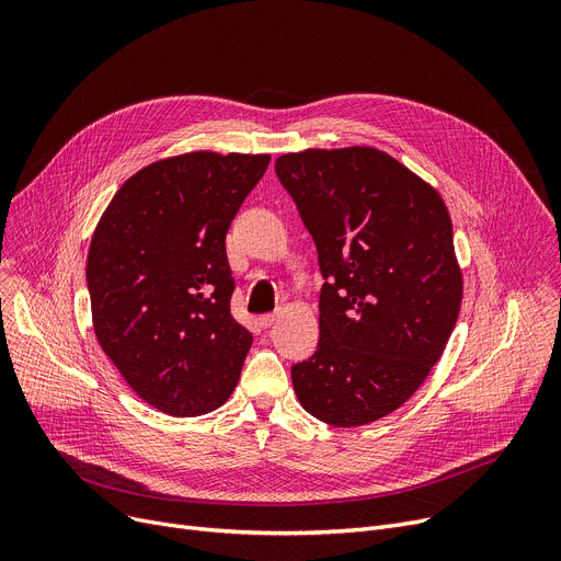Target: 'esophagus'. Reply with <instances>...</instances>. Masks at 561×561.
Listing matches in <instances>:
<instances>
[{
  "instance_id": "1",
  "label": "esophagus",
  "mask_w": 561,
  "mask_h": 561,
  "mask_svg": "<svg viewBox=\"0 0 561 561\" xmlns=\"http://www.w3.org/2000/svg\"><path fill=\"white\" fill-rule=\"evenodd\" d=\"M277 322V313H263L261 318H259V325L263 328V330H268V328H273Z\"/></svg>"
}]
</instances>
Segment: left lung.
I'll return each instance as SVG.
<instances>
[{
	"label": "left lung",
	"instance_id": "obj_1",
	"mask_svg": "<svg viewBox=\"0 0 561 561\" xmlns=\"http://www.w3.org/2000/svg\"><path fill=\"white\" fill-rule=\"evenodd\" d=\"M275 172L325 277L320 341L290 368L293 389L334 427L385 419L423 385L459 316L463 282L448 206L375 147L290 152Z\"/></svg>",
	"mask_w": 561,
	"mask_h": 561
}]
</instances>
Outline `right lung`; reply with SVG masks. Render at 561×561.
Wrapping results in <instances>:
<instances>
[{
  "label": "right lung",
  "instance_id": "right-lung-1",
  "mask_svg": "<svg viewBox=\"0 0 561 561\" xmlns=\"http://www.w3.org/2000/svg\"><path fill=\"white\" fill-rule=\"evenodd\" d=\"M271 154L188 152L145 165L102 214L85 282L98 343L170 416L218 409L252 334L233 320L225 236Z\"/></svg>",
  "mask_w": 561,
  "mask_h": 561
}]
</instances>
